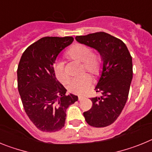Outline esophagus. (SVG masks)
<instances>
[{
	"label": "esophagus",
	"instance_id": "esophagus-1",
	"mask_svg": "<svg viewBox=\"0 0 152 152\" xmlns=\"http://www.w3.org/2000/svg\"><path fill=\"white\" fill-rule=\"evenodd\" d=\"M84 99H85V97H84V96H78V100H79V101H80V100H84Z\"/></svg>",
	"mask_w": 152,
	"mask_h": 152
}]
</instances>
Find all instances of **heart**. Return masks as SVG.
<instances>
[{"label": "heart", "instance_id": "1", "mask_svg": "<svg viewBox=\"0 0 152 152\" xmlns=\"http://www.w3.org/2000/svg\"><path fill=\"white\" fill-rule=\"evenodd\" d=\"M71 59L82 63L84 70L94 76L99 75L102 70V59L100 56L92 52V49L84 44H75L67 53ZM54 73L56 78L62 84L69 80V76L64 71L63 62H57L54 66ZM92 85V79L88 75L72 79L68 85V91L75 94H84Z\"/></svg>", "mask_w": 152, "mask_h": 152}]
</instances>
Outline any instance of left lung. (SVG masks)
Wrapping results in <instances>:
<instances>
[{"label": "left lung", "mask_w": 152, "mask_h": 152, "mask_svg": "<svg viewBox=\"0 0 152 152\" xmlns=\"http://www.w3.org/2000/svg\"><path fill=\"white\" fill-rule=\"evenodd\" d=\"M75 39L96 49L101 56L103 68L95 90L102 96L91 98L92 107L84 116L90 126L106 127L116 121L128 99L133 74L132 56L122 40L104 32Z\"/></svg>", "instance_id": "left-lung-1"}]
</instances>
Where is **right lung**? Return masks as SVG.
<instances>
[{
	"mask_svg": "<svg viewBox=\"0 0 152 152\" xmlns=\"http://www.w3.org/2000/svg\"><path fill=\"white\" fill-rule=\"evenodd\" d=\"M73 40L72 36L43 37L24 51L19 62L17 86L24 110L41 131L61 129L67 108L78 99L66 94L67 90L54 73L58 55Z\"/></svg>",
	"mask_w": 152,
	"mask_h": 152,
	"instance_id": "add662e5",
	"label": "right lung"
}]
</instances>
